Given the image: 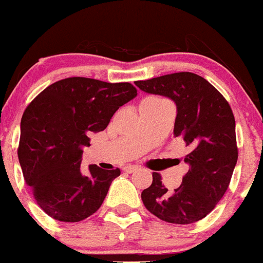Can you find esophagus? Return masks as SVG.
Here are the masks:
<instances>
[{"mask_svg": "<svg viewBox=\"0 0 263 263\" xmlns=\"http://www.w3.org/2000/svg\"><path fill=\"white\" fill-rule=\"evenodd\" d=\"M123 171L126 172V173H134V172L137 171V166L135 165H129V166H124Z\"/></svg>", "mask_w": 263, "mask_h": 263, "instance_id": "1", "label": "esophagus"}]
</instances>
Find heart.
<instances>
[{"label":"heart","instance_id":"1","mask_svg":"<svg viewBox=\"0 0 263 263\" xmlns=\"http://www.w3.org/2000/svg\"><path fill=\"white\" fill-rule=\"evenodd\" d=\"M153 99H155V100H161V99H158V98H153Z\"/></svg>","mask_w":263,"mask_h":263}]
</instances>
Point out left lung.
<instances>
[{"label":"left lung","instance_id":"obj_1","mask_svg":"<svg viewBox=\"0 0 263 263\" xmlns=\"http://www.w3.org/2000/svg\"><path fill=\"white\" fill-rule=\"evenodd\" d=\"M147 94L173 100L177 107L174 136L188 147V172L171 192L153 173V183L142 191L145 208L172 224H191L214 210L229 187L237 165L235 119L225 98L208 80L192 72H177L136 81Z\"/></svg>","mask_w":263,"mask_h":263}]
</instances>
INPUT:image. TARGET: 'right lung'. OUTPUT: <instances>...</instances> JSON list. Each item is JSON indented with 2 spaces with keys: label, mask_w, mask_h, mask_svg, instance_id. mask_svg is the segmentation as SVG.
I'll return each instance as SVG.
<instances>
[{
  "label": "right lung",
  "mask_w": 263,
  "mask_h": 263,
  "mask_svg": "<svg viewBox=\"0 0 263 263\" xmlns=\"http://www.w3.org/2000/svg\"><path fill=\"white\" fill-rule=\"evenodd\" d=\"M136 95L129 82L68 78L49 85L26 108L18 161L36 202L50 217L78 222L102 206L121 171L90 164L89 173L82 174V148Z\"/></svg>",
  "instance_id": "add662e5"
}]
</instances>
